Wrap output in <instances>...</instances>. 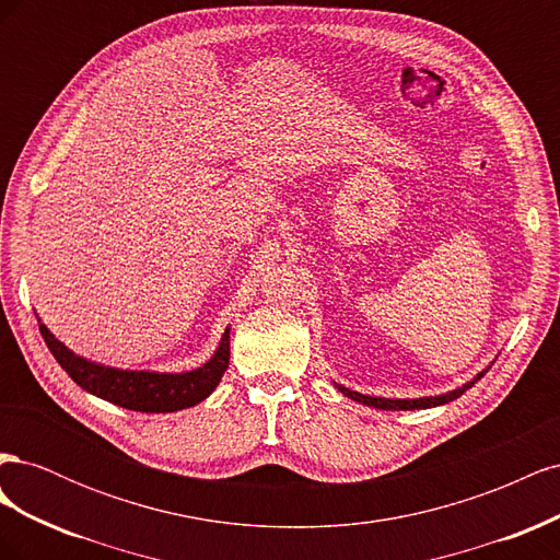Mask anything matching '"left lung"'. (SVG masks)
<instances>
[{
    "label": "left lung",
    "instance_id": "8db88e82",
    "mask_svg": "<svg viewBox=\"0 0 560 560\" xmlns=\"http://www.w3.org/2000/svg\"><path fill=\"white\" fill-rule=\"evenodd\" d=\"M486 371H488V369H483L481 374L474 376L469 383H465L463 387H457V389H451V393H446V395L420 397V399H385V397H369V395L354 393V389H348V387H343V385H336V387L341 389V393H343L346 397H350L352 401H360V404H366V406H374V409H383V411H413V409H432V406H442V404H448V401L457 399V397H460V395L465 393V389H469V387H471L474 383H477L479 378H483Z\"/></svg>",
    "mask_w": 560,
    "mask_h": 560
}]
</instances>
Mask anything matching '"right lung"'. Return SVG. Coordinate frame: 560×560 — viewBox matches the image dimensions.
<instances>
[{"label":"right lung","instance_id":"1","mask_svg":"<svg viewBox=\"0 0 560 560\" xmlns=\"http://www.w3.org/2000/svg\"><path fill=\"white\" fill-rule=\"evenodd\" d=\"M39 331L58 364L79 387H83L86 393L100 399L142 413H171L200 404L202 399L212 395V389L222 381L231 358L229 329L224 331L212 358L198 369L184 371V374L128 371L97 364L74 354L46 329V325H39Z\"/></svg>","mask_w":560,"mask_h":560}]
</instances>
